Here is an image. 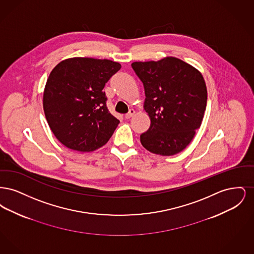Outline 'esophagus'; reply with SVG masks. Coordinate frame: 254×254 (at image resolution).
I'll list each match as a JSON object with an SVG mask.
<instances>
[{"mask_svg":"<svg viewBox=\"0 0 254 254\" xmlns=\"http://www.w3.org/2000/svg\"><path fill=\"white\" fill-rule=\"evenodd\" d=\"M134 114H135V110H134V109H130L129 112L125 115V117H126V119H130L131 117L134 116Z\"/></svg>","mask_w":254,"mask_h":254,"instance_id":"1","label":"esophagus"}]
</instances>
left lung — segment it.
<instances>
[{
    "instance_id": "8db88e82",
    "label": "left lung",
    "mask_w": 254,
    "mask_h": 254,
    "mask_svg": "<svg viewBox=\"0 0 254 254\" xmlns=\"http://www.w3.org/2000/svg\"><path fill=\"white\" fill-rule=\"evenodd\" d=\"M145 88L144 109L150 127L140 137L148 151L171 156L192 141L204 118L207 92L202 73L176 57L134 62Z\"/></svg>"
}]
</instances>
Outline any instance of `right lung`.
<instances>
[{"instance_id":"right-lung-1","label":"right lung","mask_w":254,"mask_h":254,"mask_svg":"<svg viewBox=\"0 0 254 254\" xmlns=\"http://www.w3.org/2000/svg\"><path fill=\"white\" fill-rule=\"evenodd\" d=\"M120 68L113 61L74 57L52 69L43 107L51 131L64 146L89 152L109 142L120 121L109 113L103 89Z\"/></svg>"}]
</instances>
